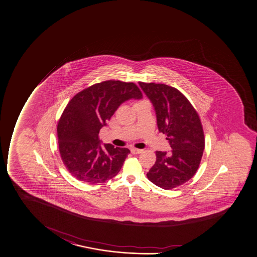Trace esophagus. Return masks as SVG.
Here are the masks:
<instances>
[{
    "label": "esophagus",
    "mask_w": 257,
    "mask_h": 257,
    "mask_svg": "<svg viewBox=\"0 0 257 257\" xmlns=\"http://www.w3.org/2000/svg\"><path fill=\"white\" fill-rule=\"evenodd\" d=\"M131 151H132V153L134 154V155H137V154H141L143 153V150H139V149H136V148H133V149H131Z\"/></svg>",
    "instance_id": "obj_1"
}]
</instances>
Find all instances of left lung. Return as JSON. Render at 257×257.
<instances>
[{
	"instance_id": "8db88e82",
	"label": "left lung",
	"mask_w": 257,
	"mask_h": 257,
	"mask_svg": "<svg viewBox=\"0 0 257 257\" xmlns=\"http://www.w3.org/2000/svg\"><path fill=\"white\" fill-rule=\"evenodd\" d=\"M139 85L156 110L159 132L167 135L170 153L156 151V161L148 179L164 190L185 184L199 168L205 147L199 115L179 89L167 84Z\"/></svg>"
}]
</instances>
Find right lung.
Listing matches in <instances>:
<instances>
[{"mask_svg": "<svg viewBox=\"0 0 257 257\" xmlns=\"http://www.w3.org/2000/svg\"><path fill=\"white\" fill-rule=\"evenodd\" d=\"M142 97L134 83L119 80L94 84L72 97L57 125L61 160L72 176L92 185L118 174L130 150L109 144L101 147L99 132L123 102Z\"/></svg>", "mask_w": 257, "mask_h": 257, "instance_id": "obj_1", "label": "right lung"}]
</instances>
